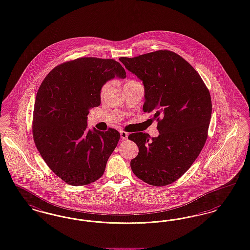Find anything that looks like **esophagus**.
Wrapping results in <instances>:
<instances>
[{"mask_svg": "<svg viewBox=\"0 0 250 250\" xmlns=\"http://www.w3.org/2000/svg\"><path fill=\"white\" fill-rule=\"evenodd\" d=\"M120 136L122 140H127V138H128V133L125 132V131H121Z\"/></svg>", "mask_w": 250, "mask_h": 250, "instance_id": "34e87169", "label": "esophagus"}]
</instances>
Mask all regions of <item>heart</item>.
<instances>
[{
	"mask_svg": "<svg viewBox=\"0 0 250 250\" xmlns=\"http://www.w3.org/2000/svg\"><path fill=\"white\" fill-rule=\"evenodd\" d=\"M131 83H135V81H127L125 84ZM110 85H111V82H110V81H108V82H106V83H104L102 84V86H101V88H100V96H101V97H103V96L107 93V91L110 88Z\"/></svg>",
	"mask_w": 250,
	"mask_h": 250,
	"instance_id": "1",
	"label": "heart"
}]
</instances>
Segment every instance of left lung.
Masks as SVG:
<instances>
[{"mask_svg": "<svg viewBox=\"0 0 250 250\" xmlns=\"http://www.w3.org/2000/svg\"><path fill=\"white\" fill-rule=\"evenodd\" d=\"M120 61L142 81L143 111L153 113L159 131L152 139L142 132L128 136L139 147L131 169L152 186L171 184L190 168L206 143L212 111L209 91L190 63L172 51Z\"/></svg>", "mask_w": 250, "mask_h": 250, "instance_id": "1", "label": "left lung"}]
</instances>
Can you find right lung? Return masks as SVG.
Instances as JSON below:
<instances>
[{"mask_svg":"<svg viewBox=\"0 0 250 250\" xmlns=\"http://www.w3.org/2000/svg\"><path fill=\"white\" fill-rule=\"evenodd\" d=\"M114 77H126L119 62L80 58L51 70L37 92L32 122L35 145L49 168L72 186L99 180L120 140L113 128L87 129L90 109L100 105L102 84Z\"/></svg>","mask_w":250,"mask_h":250,"instance_id":"1","label":"right lung"}]
</instances>
